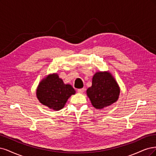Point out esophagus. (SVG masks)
Masks as SVG:
<instances>
[{
  "mask_svg": "<svg viewBox=\"0 0 156 156\" xmlns=\"http://www.w3.org/2000/svg\"><path fill=\"white\" fill-rule=\"evenodd\" d=\"M83 91H84V89H83V88L77 89V91H78V93H82L83 92Z\"/></svg>",
  "mask_w": 156,
  "mask_h": 156,
  "instance_id": "obj_1",
  "label": "esophagus"
}]
</instances>
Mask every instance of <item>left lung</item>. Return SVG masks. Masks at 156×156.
Segmentation results:
<instances>
[{
    "label": "left lung",
    "instance_id": "1",
    "mask_svg": "<svg viewBox=\"0 0 156 156\" xmlns=\"http://www.w3.org/2000/svg\"><path fill=\"white\" fill-rule=\"evenodd\" d=\"M120 89L117 83L108 72H98L92 80V86L87 90V94L93 106L102 109L117 100Z\"/></svg>",
    "mask_w": 156,
    "mask_h": 156
}]
</instances>
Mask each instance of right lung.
Instances as JSON below:
<instances>
[{"instance_id": "1", "label": "right lung", "mask_w": 156, "mask_h": 156, "mask_svg": "<svg viewBox=\"0 0 156 156\" xmlns=\"http://www.w3.org/2000/svg\"><path fill=\"white\" fill-rule=\"evenodd\" d=\"M75 93L71 85H65L56 74L49 75L40 82L36 92L39 102L54 110L62 109Z\"/></svg>"}]
</instances>
